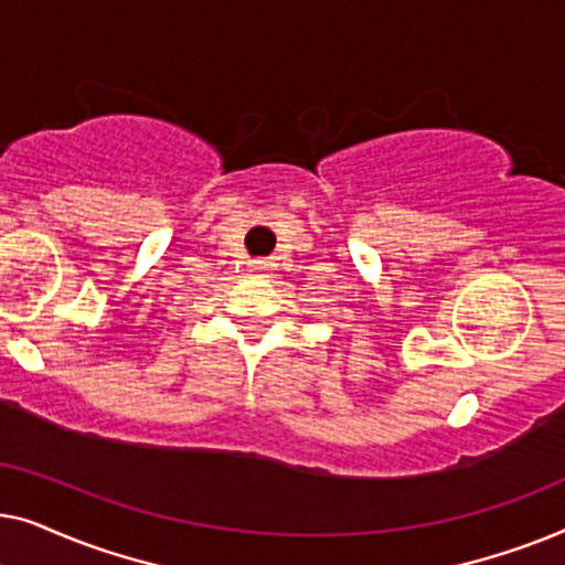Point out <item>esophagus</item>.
Returning a JSON list of instances; mask_svg holds the SVG:
<instances>
[{
	"mask_svg": "<svg viewBox=\"0 0 565 565\" xmlns=\"http://www.w3.org/2000/svg\"><path fill=\"white\" fill-rule=\"evenodd\" d=\"M249 267H252V273H267V269L273 267V262H269V259H252Z\"/></svg>",
	"mask_w": 565,
	"mask_h": 565,
	"instance_id": "1",
	"label": "esophagus"
}]
</instances>
